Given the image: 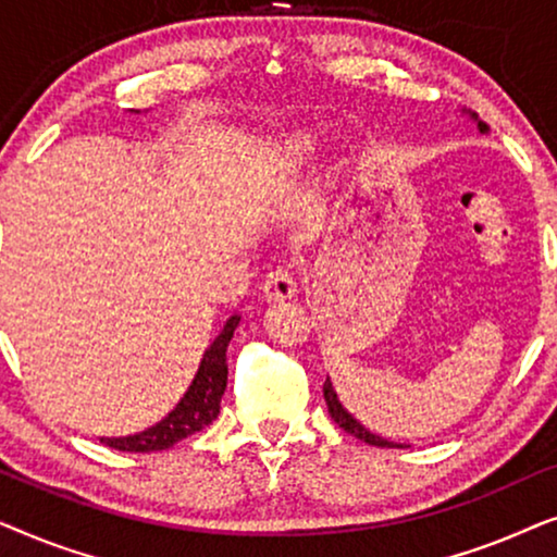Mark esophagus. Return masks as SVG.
<instances>
[{"label": "esophagus", "mask_w": 557, "mask_h": 557, "mask_svg": "<svg viewBox=\"0 0 557 557\" xmlns=\"http://www.w3.org/2000/svg\"><path fill=\"white\" fill-rule=\"evenodd\" d=\"M299 292V284H296V273L292 265H276V269H271L265 273L263 278V296L265 299H273V301H284V299H292Z\"/></svg>", "instance_id": "1"}]
</instances>
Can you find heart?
Segmentation results:
<instances>
[{"label": "heart", "instance_id": "b5f03b06", "mask_svg": "<svg viewBox=\"0 0 557 557\" xmlns=\"http://www.w3.org/2000/svg\"><path fill=\"white\" fill-rule=\"evenodd\" d=\"M314 151H317V147L309 136H296V139L288 141L284 162L288 166H301V164H307L311 157H314Z\"/></svg>", "mask_w": 557, "mask_h": 557}]
</instances>
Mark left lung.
Wrapping results in <instances>:
<instances>
[{"label":"left lung","mask_w":557,"mask_h":557,"mask_svg":"<svg viewBox=\"0 0 557 557\" xmlns=\"http://www.w3.org/2000/svg\"><path fill=\"white\" fill-rule=\"evenodd\" d=\"M471 119H476L474 113H471ZM476 126H479V132H482V134L486 132L484 121H479ZM324 400H326V408H330V416L334 418V423H337L339 429H345L347 433H352L355 438H360V441H364V444H370V446H380V448H403L400 444H393V441L380 438V436H375V433H370L368 429H364L362 423H357L355 418L349 416L345 408H342V403L337 398V393H334L330 377H326V383H324Z\"/></svg>","instance_id":"1"}]
</instances>
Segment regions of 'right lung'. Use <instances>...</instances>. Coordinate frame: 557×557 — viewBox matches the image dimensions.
<instances>
[{
    "label": "right lung",
    "instance_id": "add662e5",
    "mask_svg": "<svg viewBox=\"0 0 557 557\" xmlns=\"http://www.w3.org/2000/svg\"><path fill=\"white\" fill-rule=\"evenodd\" d=\"M240 317H231L223 330L215 337V342L205 349L200 370L187 387L185 398H182L170 416L151 429L134 433V436L121 438H101V444L119 448V451L132 454H149V451H164L177 444V441L193 436V433L202 431L210 425L220 413V398H223L227 385V345H231L235 326H238Z\"/></svg>",
    "mask_w": 557,
    "mask_h": 557
}]
</instances>
